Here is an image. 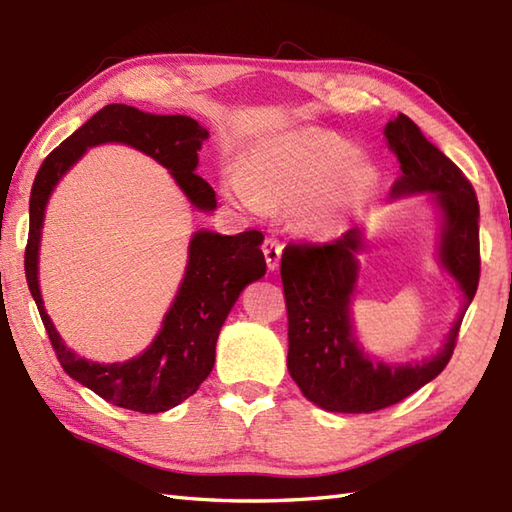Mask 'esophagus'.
<instances>
[{
	"mask_svg": "<svg viewBox=\"0 0 512 512\" xmlns=\"http://www.w3.org/2000/svg\"><path fill=\"white\" fill-rule=\"evenodd\" d=\"M264 257H266V264L270 270H277L279 268V259H281V244L277 237H266L264 239Z\"/></svg>",
	"mask_w": 512,
	"mask_h": 512,
	"instance_id": "obj_1",
	"label": "esophagus"
}]
</instances>
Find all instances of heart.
<instances>
[{
	"instance_id": "heart-1",
	"label": "heart",
	"mask_w": 512,
	"mask_h": 512,
	"mask_svg": "<svg viewBox=\"0 0 512 512\" xmlns=\"http://www.w3.org/2000/svg\"><path fill=\"white\" fill-rule=\"evenodd\" d=\"M376 180V169L354 156L345 138L297 129L250 151L224 189L233 202L259 215L273 206H299L306 228L328 233L347 209L374 191Z\"/></svg>"
}]
</instances>
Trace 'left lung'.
I'll return each instance as SVG.
<instances>
[{"instance_id": "left-lung-1", "label": "left lung", "mask_w": 512, "mask_h": 512, "mask_svg": "<svg viewBox=\"0 0 512 512\" xmlns=\"http://www.w3.org/2000/svg\"><path fill=\"white\" fill-rule=\"evenodd\" d=\"M402 176L391 195L438 193L444 213L442 264L458 279L471 303L480 284V204L469 178L429 143L409 116L385 127ZM363 248L354 226L332 242L288 244L281 255V284L288 310V372L303 396L325 411L372 413L405 400L436 378L451 361L462 317L438 356L413 365H385L358 350L350 323L356 253Z\"/></svg>"}]
</instances>
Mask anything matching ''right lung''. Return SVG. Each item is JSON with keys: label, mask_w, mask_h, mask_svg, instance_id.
Listing matches in <instances>:
<instances>
[{"label": "right lung", "mask_w": 512, "mask_h": 512, "mask_svg": "<svg viewBox=\"0 0 512 512\" xmlns=\"http://www.w3.org/2000/svg\"><path fill=\"white\" fill-rule=\"evenodd\" d=\"M206 138L209 132L189 116L149 114L123 103H112L96 112L57 149H52L32 182L30 228L24 255L30 295L37 303L43 328L61 367L116 407L160 413L180 405L198 391L204 378L211 374L217 336L239 292L266 273V259L259 248L264 235L259 231L237 235L195 233L189 246L187 273L156 341L132 361L101 365L70 352L43 310L37 255L48 195L85 149L99 143H125L167 167L191 204L211 211L215 209V191L195 173L198 149Z\"/></svg>", "instance_id": "right-lung-1"}]
</instances>
